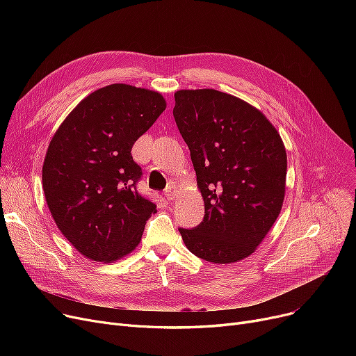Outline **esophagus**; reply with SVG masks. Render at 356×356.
Returning a JSON list of instances; mask_svg holds the SVG:
<instances>
[{"label": "esophagus", "mask_w": 356, "mask_h": 356, "mask_svg": "<svg viewBox=\"0 0 356 356\" xmlns=\"http://www.w3.org/2000/svg\"><path fill=\"white\" fill-rule=\"evenodd\" d=\"M176 195H177V189L175 188V186H173V184H172V186H167V189L164 191L165 199H167V200H173V199L176 197Z\"/></svg>", "instance_id": "esophagus-1"}]
</instances>
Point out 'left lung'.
<instances>
[{
	"label": "left lung",
	"mask_w": 356,
	"mask_h": 356,
	"mask_svg": "<svg viewBox=\"0 0 356 356\" xmlns=\"http://www.w3.org/2000/svg\"><path fill=\"white\" fill-rule=\"evenodd\" d=\"M175 101V121L204 202L203 220L179 232L196 257L235 263L255 251L282 211L284 144L263 112L229 93L184 89Z\"/></svg>",
	"instance_id": "8db88e82"
}]
</instances>
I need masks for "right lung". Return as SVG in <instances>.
I'll return each mask as SVG.
<instances>
[{"label":"right lung","instance_id":"1","mask_svg":"<svg viewBox=\"0 0 356 356\" xmlns=\"http://www.w3.org/2000/svg\"><path fill=\"white\" fill-rule=\"evenodd\" d=\"M165 109L159 92L114 83L78 104L53 136L43 191L60 232L82 255L111 263L141 241L156 204L137 192L134 143Z\"/></svg>","mask_w":356,"mask_h":356}]
</instances>
